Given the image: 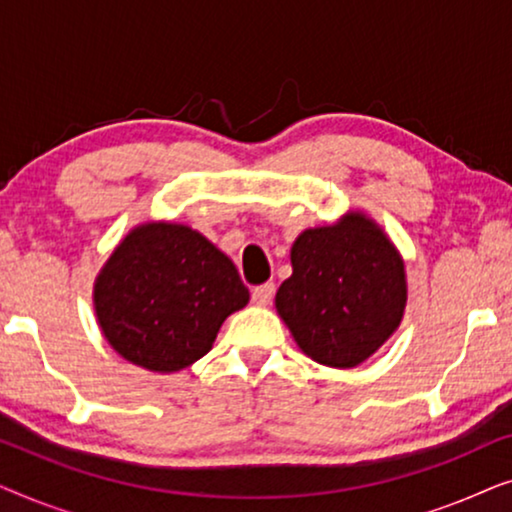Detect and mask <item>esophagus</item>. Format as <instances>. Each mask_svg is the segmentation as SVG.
<instances>
[{
	"label": "esophagus",
	"mask_w": 512,
	"mask_h": 512,
	"mask_svg": "<svg viewBox=\"0 0 512 512\" xmlns=\"http://www.w3.org/2000/svg\"><path fill=\"white\" fill-rule=\"evenodd\" d=\"M251 298H254L256 305H270L272 298H275V284L265 282V284L254 286V291H251Z\"/></svg>",
	"instance_id": "34e87169"
}]
</instances>
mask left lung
<instances>
[{
	"label": "left lung",
	"instance_id": "obj_1",
	"mask_svg": "<svg viewBox=\"0 0 512 512\" xmlns=\"http://www.w3.org/2000/svg\"><path fill=\"white\" fill-rule=\"evenodd\" d=\"M291 265L275 305L310 359L354 368L401 324L408 298L403 261L366 216L305 230L293 244Z\"/></svg>",
	"mask_w": 512,
	"mask_h": 512
}]
</instances>
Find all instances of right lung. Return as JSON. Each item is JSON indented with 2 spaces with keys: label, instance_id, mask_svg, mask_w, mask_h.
<instances>
[{
  "label": "right lung",
  "instance_id": "1",
  "mask_svg": "<svg viewBox=\"0 0 512 512\" xmlns=\"http://www.w3.org/2000/svg\"><path fill=\"white\" fill-rule=\"evenodd\" d=\"M247 303L233 261L174 223L132 230L95 282L104 338L123 359L156 373L205 356L228 314Z\"/></svg>",
  "mask_w": 512,
  "mask_h": 512
}]
</instances>
